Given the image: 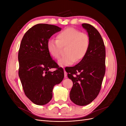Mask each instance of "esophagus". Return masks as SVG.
I'll return each instance as SVG.
<instances>
[{"label": "esophagus", "instance_id": "esophagus-1", "mask_svg": "<svg viewBox=\"0 0 126 126\" xmlns=\"http://www.w3.org/2000/svg\"><path fill=\"white\" fill-rule=\"evenodd\" d=\"M64 78H67V72L65 71V70H64Z\"/></svg>", "mask_w": 126, "mask_h": 126}]
</instances>
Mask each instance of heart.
<instances>
[{
  "label": "heart",
  "mask_w": 126,
  "mask_h": 126,
  "mask_svg": "<svg viewBox=\"0 0 126 126\" xmlns=\"http://www.w3.org/2000/svg\"><path fill=\"white\" fill-rule=\"evenodd\" d=\"M56 39H49L47 43V49L50 55L58 59L61 47H65L66 54L58 60L60 66L71 65L76 61L80 62L87 55L90 47V39L86 33L73 28H68L60 32Z\"/></svg>",
  "instance_id": "heart-1"
}]
</instances>
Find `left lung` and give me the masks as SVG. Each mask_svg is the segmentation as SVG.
<instances>
[{
  "label": "left lung",
  "instance_id": "8db88e82",
  "mask_svg": "<svg viewBox=\"0 0 126 126\" xmlns=\"http://www.w3.org/2000/svg\"><path fill=\"white\" fill-rule=\"evenodd\" d=\"M88 34L90 47L87 55L77 64L65 68L73 82L70 100L78 106L89 104L99 93L105 74L106 49L98 30L88 24H82Z\"/></svg>",
  "mask_w": 126,
  "mask_h": 126
}]
</instances>
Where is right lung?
<instances>
[{
	"label": "right lung",
	"instance_id": "obj_1",
	"mask_svg": "<svg viewBox=\"0 0 126 126\" xmlns=\"http://www.w3.org/2000/svg\"><path fill=\"white\" fill-rule=\"evenodd\" d=\"M59 27L39 24L30 28L21 40L18 52V74L26 96L34 104L44 105L52 97L54 86L63 79L62 68L52 59L47 43ZM51 68L56 70L51 72Z\"/></svg>",
	"mask_w": 126,
	"mask_h": 126
}]
</instances>
